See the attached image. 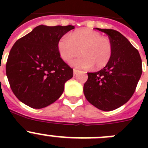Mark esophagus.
Instances as JSON below:
<instances>
[{
    "label": "esophagus",
    "instance_id": "1",
    "mask_svg": "<svg viewBox=\"0 0 148 148\" xmlns=\"http://www.w3.org/2000/svg\"><path fill=\"white\" fill-rule=\"evenodd\" d=\"M78 73V70H76V69H74V70H73V74H74V75H76Z\"/></svg>",
    "mask_w": 148,
    "mask_h": 148
}]
</instances>
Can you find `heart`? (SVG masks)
<instances>
[{
    "label": "heart",
    "mask_w": 148,
    "mask_h": 148,
    "mask_svg": "<svg viewBox=\"0 0 148 148\" xmlns=\"http://www.w3.org/2000/svg\"><path fill=\"white\" fill-rule=\"evenodd\" d=\"M58 53L66 62L71 61L79 53L82 55L72 61L71 64L78 69L95 70L108 64L113 53V43L100 32L90 29H80L71 32L68 38H61L57 44Z\"/></svg>",
    "instance_id": "b5f03b06"
}]
</instances>
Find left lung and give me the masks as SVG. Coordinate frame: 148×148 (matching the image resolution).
<instances>
[{"label":"left lung","mask_w":148,"mask_h":148,"mask_svg":"<svg viewBox=\"0 0 148 148\" xmlns=\"http://www.w3.org/2000/svg\"><path fill=\"white\" fill-rule=\"evenodd\" d=\"M108 35L113 53L108 64L95 73H87L84 93L89 102L104 111L116 110L130 100L142 75L138 51L119 32L99 29Z\"/></svg>","instance_id":"left-lung-1"}]
</instances>
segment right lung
<instances>
[{
	"mask_svg": "<svg viewBox=\"0 0 148 148\" xmlns=\"http://www.w3.org/2000/svg\"><path fill=\"white\" fill-rule=\"evenodd\" d=\"M74 26L40 25L18 39L8 56L6 72L13 93L23 104L40 109L64 92L73 70L63 61L57 44Z\"/></svg>",
	"mask_w": 148,
	"mask_h": 148,
	"instance_id": "obj_1",
	"label": "right lung"
}]
</instances>
